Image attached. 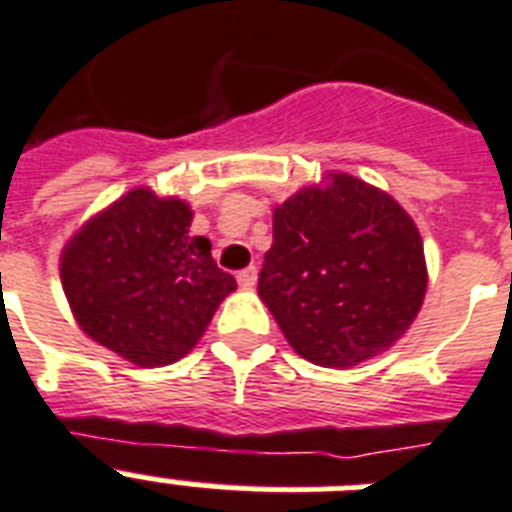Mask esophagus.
Instances as JSON below:
<instances>
[{
  "label": "esophagus",
  "mask_w": 512,
  "mask_h": 512,
  "mask_svg": "<svg viewBox=\"0 0 512 512\" xmlns=\"http://www.w3.org/2000/svg\"><path fill=\"white\" fill-rule=\"evenodd\" d=\"M236 281H239V286H242V289H255V283H257V268H255V265H249V268L239 270Z\"/></svg>",
  "instance_id": "1"
}]
</instances>
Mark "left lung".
Masks as SVG:
<instances>
[{"mask_svg": "<svg viewBox=\"0 0 512 512\" xmlns=\"http://www.w3.org/2000/svg\"><path fill=\"white\" fill-rule=\"evenodd\" d=\"M427 281L422 234L401 203L328 171L273 208L257 294L296 354L346 369L401 341Z\"/></svg>", "mask_w": 512, "mask_h": 512, "instance_id": "obj_1", "label": "left lung"}]
</instances>
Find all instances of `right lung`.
Instances as JSON below:
<instances>
[{
	"label": "right lung",
	"instance_id": "1",
	"mask_svg": "<svg viewBox=\"0 0 512 512\" xmlns=\"http://www.w3.org/2000/svg\"><path fill=\"white\" fill-rule=\"evenodd\" d=\"M190 226V203L135 187L70 236L59 276L90 341L137 367H166L195 349L236 281Z\"/></svg>",
	"mask_w": 512,
	"mask_h": 512
}]
</instances>
